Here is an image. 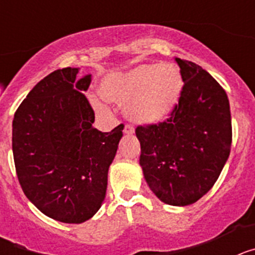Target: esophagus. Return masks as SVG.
Listing matches in <instances>:
<instances>
[{
  "instance_id": "obj_1",
  "label": "esophagus",
  "mask_w": 255,
  "mask_h": 255,
  "mask_svg": "<svg viewBox=\"0 0 255 255\" xmlns=\"http://www.w3.org/2000/svg\"><path fill=\"white\" fill-rule=\"evenodd\" d=\"M134 132H135V130L131 125H125V128H124V134L132 135Z\"/></svg>"
}]
</instances>
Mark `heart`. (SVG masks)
<instances>
[{
  "mask_svg": "<svg viewBox=\"0 0 255 255\" xmlns=\"http://www.w3.org/2000/svg\"><path fill=\"white\" fill-rule=\"evenodd\" d=\"M184 89V80L173 65L144 64L128 71L108 74L101 84V93L107 101L126 103L129 119L152 125L167 120L177 107ZM91 102L102 110L100 97L92 96Z\"/></svg>",
  "mask_w": 255,
  "mask_h": 255,
  "instance_id": "heart-1",
  "label": "heart"
}]
</instances>
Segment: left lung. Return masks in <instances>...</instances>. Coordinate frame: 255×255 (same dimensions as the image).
Listing matches in <instances>:
<instances>
[{"mask_svg":"<svg viewBox=\"0 0 255 255\" xmlns=\"http://www.w3.org/2000/svg\"><path fill=\"white\" fill-rule=\"evenodd\" d=\"M184 89L167 121L138 126L139 164L161 202L184 207L211 190L230 155L233 130L226 92L199 65L176 58Z\"/></svg>","mask_w":255,"mask_h":255,"instance_id":"obj_1","label":"left lung"}]
</instances>
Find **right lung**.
<instances>
[{"mask_svg":"<svg viewBox=\"0 0 255 255\" xmlns=\"http://www.w3.org/2000/svg\"><path fill=\"white\" fill-rule=\"evenodd\" d=\"M78 73L66 67L42 79L12 121L13 161L24 194L43 215L65 224L85 222L101 208L124 130L94 128L83 94L92 74Z\"/></svg>","mask_w":255,"mask_h":255,"instance_id":"obj_1","label":"right lung"}]
</instances>
